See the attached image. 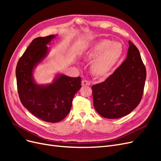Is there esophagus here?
Segmentation results:
<instances>
[{"label": "esophagus", "instance_id": "obj_1", "mask_svg": "<svg viewBox=\"0 0 161 161\" xmlns=\"http://www.w3.org/2000/svg\"><path fill=\"white\" fill-rule=\"evenodd\" d=\"M82 86H89V85H91V82H89V80H87L86 79H83L82 82Z\"/></svg>", "mask_w": 161, "mask_h": 161}]
</instances>
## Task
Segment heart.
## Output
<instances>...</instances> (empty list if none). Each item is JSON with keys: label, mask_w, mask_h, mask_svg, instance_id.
Returning <instances> with one entry per match:
<instances>
[{"label": "heart", "mask_w": 161, "mask_h": 161, "mask_svg": "<svg viewBox=\"0 0 161 161\" xmlns=\"http://www.w3.org/2000/svg\"><path fill=\"white\" fill-rule=\"evenodd\" d=\"M122 52V47L118 42L111 43L109 40L97 42L87 52L86 58L92 60L96 58L92 68L99 74H103L108 71L113 65Z\"/></svg>", "instance_id": "obj_1"}]
</instances>
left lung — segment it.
<instances>
[{"label": "left lung", "mask_w": 161, "mask_h": 161, "mask_svg": "<svg viewBox=\"0 0 161 161\" xmlns=\"http://www.w3.org/2000/svg\"><path fill=\"white\" fill-rule=\"evenodd\" d=\"M129 45L126 60L105 81L91 87L94 108L103 118H122L142 99L147 70L138 48L130 41Z\"/></svg>", "instance_id": "left-lung-1"}]
</instances>
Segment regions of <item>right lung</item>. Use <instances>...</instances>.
I'll return each mask as SVG.
<instances>
[{
    "label": "right lung",
    "mask_w": 161,
    "mask_h": 161,
    "mask_svg": "<svg viewBox=\"0 0 161 161\" xmlns=\"http://www.w3.org/2000/svg\"><path fill=\"white\" fill-rule=\"evenodd\" d=\"M55 36L39 37L19 58L16 67L17 85L21 103L36 118L46 122L64 119L70 111L72 100L81 88V78L60 75L52 84L39 86L33 79L34 67L47 54V46Z\"/></svg>",
    "instance_id": "right-lung-1"
}]
</instances>
